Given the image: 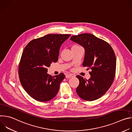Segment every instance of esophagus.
Here are the masks:
<instances>
[{
	"label": "esophagus",
	"instance_id": "34e87169",
	"mask_svg": "<svg viewBox=\"0 0 132 132\" xmlns=\"http://www.w3.org/2000/svg\"><path fill=\"white\" fill-rule=\"evenodd\" d=\"M73 76V75L72 74L70 73V74H66V78H71Z\"/></svg>",
	"mask_w": 132,
	"mask_h": 132
}]
</instances>
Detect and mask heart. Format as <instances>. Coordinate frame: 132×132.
<instances>
[{
  "label": "heart",
  "mask_w": 132,
  "mask_h": 132,
  "mask_svg": "<svg viewBox=\"0 0 132 132\" xmlns=\"http://www.w3.org/2000/svg\"><path fill=\"white\" fill-rule=\"evenodd\" d=\"M73 47H79L78 46H73Z\"/></svg>",
  "instance_id": "b5f03b06"
}]
</instances>
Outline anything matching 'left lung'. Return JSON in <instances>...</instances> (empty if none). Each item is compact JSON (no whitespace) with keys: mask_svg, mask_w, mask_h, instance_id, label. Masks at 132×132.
I'll return each mask as SVG.
<instances>
[{"mask_svg":"<svg viewBox=\"0 0 132 132\" xmlns=\"http://www.w3.org/2000/svg\"><path fill=\"white\" fill-rule=\"evenodd\" d=\"M70 40L85 48L82 65L91 70L88 80L76 76L79 80L77 93L86 101L97 100L104 95L114 81L117 64L114 52L108 42L91 34L71 36Z\"/></svg>","mask_w":132,"mask_h":132,"instance_id":"left-lung-1","label":"left lung"}]
</instances>
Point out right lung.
<instances>
[{"label": "right lung", "mask_w": 132, "mask_h": 132, "mask_svg": "<svg viewBox=\"0 0 132 132\" xmlns=\"http://www.w3.org/2000/svg\"><path fill=\"white\" fill-rule=\"evenodd\" d=\"M70 34H49L30 41L25 47L18 73L23 88L33 99L46 102L54 98L65 78L63 73L52 77L47 67L57 62L61 45Z\"/></svg>", "instance_id": "obj_1"}]
</instances>
